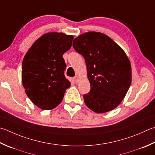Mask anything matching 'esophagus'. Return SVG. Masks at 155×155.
<instances>
[{
  "mask_svg": "<svg viewBox=\"0 0 155 155\" xmlns=\"http://www.w3.org/2000/svg\"><path fill=\"white\" fill-rule=\"evenodd\" d=\"M79 80H80V77H78V76H75L74 77V81L75 83H78V82L79 81Z\"/></svg>",
  "mask_w": 155,
  "mask_h": 155,
  "instance_id": "1",
  "label": "esophagus"
}]
</instances>
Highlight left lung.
Returning <instances> with one entry per match:
<instances>
[{
	"instance_id": "1",
	"label": "left lung",
	"mask_w": 155,
	"mask_h": 155,
	"mask_svg": "<svg viewBox=\"0 0 155 155\" xmlns=\"http://www.w3.org/2000/svg\"><path fill=\"white\" fill-rule=\"evenodd\" d=\"M73 48L85 60L89 93L84 104L97 114L114 110L125 97L132 82V67L126 54L107 35L89 31L73 41Z\"/></svg>"
}]
</instances>
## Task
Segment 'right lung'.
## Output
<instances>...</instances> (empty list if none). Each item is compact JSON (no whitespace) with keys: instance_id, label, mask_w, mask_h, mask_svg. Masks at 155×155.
<instances>
[{"instance_id":"1","label":"right lung","mask_w":155,"mask_h":155,"mask_svg":"<svg viewBox=\"0 0 155 155\" xmlns=\"http://www.w3.org/2000/svg\"><path fill=\"white\" fill-rule=\"evenodd\" d=\"M74 36L50 32L42 35L27 51L22 63L23 86L33 104L44 110L58 105L71 83L64 71L63 54L72 46Z\"/></svg>"}]
</instances>
